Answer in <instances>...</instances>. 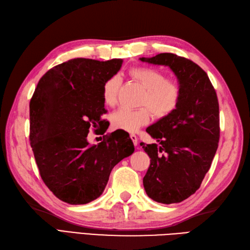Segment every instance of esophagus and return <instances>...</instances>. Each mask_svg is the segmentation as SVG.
Listing matches in <instances>:
<instances>
[{
	"label": "esophagus",
	"instance_id": "1",
	"mask_svg": "<svg viewBox=\"0 0 250 250\" xmlns=\"http://www.w3.org/2000/svg\"><path fill=\"white\" fill-rule=\"evenodd\" d=\"M130 137H131V139H132V142H133L134 146H138V138H137V136L135 135V134H131Z\"/></svg>",
	"mask_w": 250,
	"mask_h": 250
}]
</instances>
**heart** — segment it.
Masks as SVG:
<instances>
[{"instance_id": "obj_1", "label": "heart", "mask_w": 250, "mask_h": 250, "mask_svg": "<svg viewBox=\"0 0 250 250\" xmlns=\"http://www.w3.org/2000/svg\"><path fill=\"white\" fill-rule=\"evenodd\" d=\"M127 74L145 89L139 100V105L143 107L136 110L120 108L113 113L111 124L114 129L136 132L149 123L151 114L159 119L175 110L181 98V87L176 81L167 79L161 70L149 66H133ZM120 86L121 81L118 76H112L104 82L102 97L107 106L117 104Z\"/></svg>"}]
</instances>
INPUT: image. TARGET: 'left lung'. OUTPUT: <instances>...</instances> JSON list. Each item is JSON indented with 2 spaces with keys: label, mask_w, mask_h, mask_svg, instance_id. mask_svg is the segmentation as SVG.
<instances>
[{
  "label": "left lung",
  "mask_w": 250,
  "mask_h": 250,
  "mask_svg": "<svg viewBox=\"0 0 250 250\" xmlns=\"http://www.w3.org/2000/svg\"><path fill=\"white\" fill-rule=\"evenodd\" d=\"M139 59L169 66L181 87L175 110L146 129L157 144L142 145L151 158L143 181L146 194L157 203H181L200 188L217 150V96L206 72L193 61L170 53Z\"/></svg>",
  "instance_id": "1"
}]
</instances>
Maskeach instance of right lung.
I'll use <instances>...</instances> for the list:
<instances>
[{
    "mask_svg": "<svg viewBox=\"0 0 250 250\" xmlns=\"http://www.w3.org/2000/svg\"><path fill=\"white\" fill-rule=\"evenodd\" d=\"M123 59L77 58L50 68L29 104V140L40 175L59 200L92 202L104 192L112 169L134 152L131 138L117 133L89 145L91 127L106 131L102 87Z\"/></svg>",
    "mask_w": 250,
    "mask_h": 250,
    "instance_id": "right-lung-1",
    "label": "right lung"
}]
</instances>
